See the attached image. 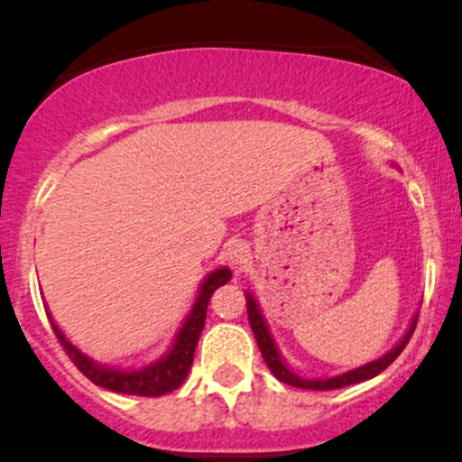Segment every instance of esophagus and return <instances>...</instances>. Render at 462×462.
I'll use <instances>...</instances> for the list:
<instances>
[{
	"label": "esophagus",
	"mask_w": 462,
	"mask_h": 462,
	"mask_svg": "<svg viewBox=\"0 0 462 462\" xmlns=\"http://www.w3.org/2000/svg\"><path fill=\"white\" fill-rule=\"evenodd\" d=\"M249 258H252V254H249V247L245 243L236 241L227 247V263H230L236 272H241V269L247 267Z\"/></svg>",
	"instance_id": "34e87169"
}]
</instances>
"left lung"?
Returning <instances> with one entry per match:
<instances>
[{
    "label": "left lung",
    "mask_w": 462,
    "mask_h": 462,
    "mask_svg": "<svg viewBox=\"0 0 462 462\" xmlns=\"http://www.w3.org/2000/svg\"><path fill=\"white\" fill-rule=\"evenodd\" d=\"M245 300H247L249 326H252L254 337H256V343H258V349H261L264 363H267V367L272 369V374L280 380V383L291 384V386H298V389H312V391L341 389V386L363 383V380H369V378H374V375L383 374V371L389 367V365L393 363L397 356H400L402 349L406 347V343L411 341L412 330H415L417 317H419V315L412 317L411 326H408V330L404 332V337H402L400 341L395 343V347H391L389 352L384 354V356L371 360V363H367V365H360V367H356V369H349V371H346V374L332 375V378L309 380V378H300V375L295 374V371H291L289 365L284 363L282 354H280V349H278V346H275L272 332H269L267 321H264V317H263V312H261V306H258V301L254 300V295L249 293V291H245Z\"/></svg>",
    "instance_id": "obj_1"
}]
</instances>
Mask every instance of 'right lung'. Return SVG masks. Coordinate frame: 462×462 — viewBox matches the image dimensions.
Listing matches in <instances>:
<instances>
[{
    "label": "right lung",
    "instance_id": "obj_1",
    "mask_svg": "<svg viewBox=\"0 0 462 462\" xmlns=\"http://www.w3.org/2000/svg\"><path fill=\"white\" fill-rule=\"evenodd\" d=\"M232 272L227 267H219L215 272H210L201 282L198 298L190 312L184 319L182 328H180L176 338H173L171 347L167 349V354H162L156 363L145 365L141 369H116V367H106L99 365L97 360L88 358L87 354H82L73 346L71 341L62 334L60 328L56 326L51 319V328H54L58 341L65 347L69 358L73 360V365L87 375L91 383L104 389L115 391V393H125V395H143V397H161L164 393H171L173 389H178L184 383V378L189 375L190 365H193L195 347H198L199 334L204 330L206 321V310H208V301L213 298V293L219 286L230 282Z\"/></svg>",
    "mask_w": 462,
    "mask_h": 462
}]
</instances>
